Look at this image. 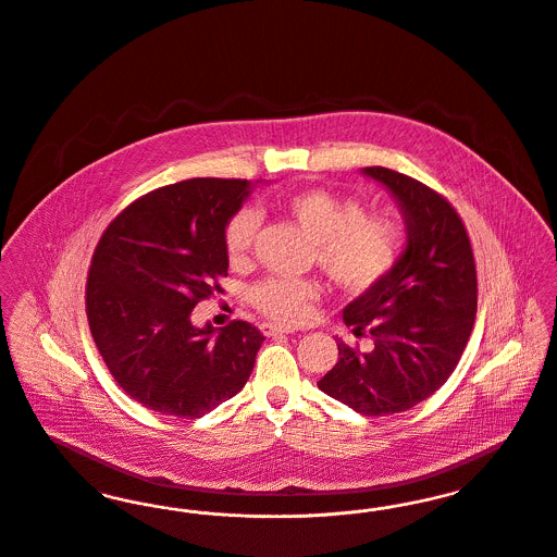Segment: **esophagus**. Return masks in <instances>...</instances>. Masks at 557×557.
Here are the masks:
<instances>
[{
  "instance_id": "1",
  "label": "esophagus",
  "mask_w": 557,
  "mask_h": 557,
  "mask_svg": "<svg viewBox=\"0 0 557 557\" xmlns=\"http://www.w3.org/2000/svg\"><path fill=\"white\" fill-rule=\"evenodd\" d=\"M262 333H264L265 337H274V335H289V333H293V329L274 324V322H264L262 324Z\"/></svg>"
}]
</instances>
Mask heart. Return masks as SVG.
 <instances>
[{"label": "heart", "instance_id": "heart-1", "mask_svg": "<svg viewBox=\"0 0 557 557\" xmlns=\"http://www.w3.org/2000/svg\"><path fill=\"white\" fill-rule=\"evenodd\" d=\"M283 207L293 222L314 240V262L333 287L346 293H367L383 283L396 268L405 228L385 211H367L358 199L329 190L306 188L293 193ZM260 218L243 207L224 226V251L233 265L249 258ZM319 287L310 278L268 276L249 292L251 304L272 321L297 324L306 321Z\"/></svg>", "mask_w": 557, "mask_h": 557}]
</instances>
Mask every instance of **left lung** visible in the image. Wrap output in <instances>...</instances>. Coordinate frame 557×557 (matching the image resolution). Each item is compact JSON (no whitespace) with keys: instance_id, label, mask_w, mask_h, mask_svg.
<instances>
[{"instance_id":"8db88e82","label":"left lung","mask_w":557,"mask_h":557,"mask_svg":"<svg viewBox=\"0 0 557 557\" xmlns=\"http://www.w3.org/2000/svg\"><path fill=\"white\" fill-rule=\"evenodd\" d=\"M398 199L407 249L389 276L344 310L360 351L337 342L324 394L367 417L403 412L430 398L455 371L478 310L475 260L463 220L444 195L387 168H364Z\"/></svg>"}]
</instances>
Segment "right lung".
I'll list each match as a JSON object with an SVG mask.
<instances>
[{
	"mask_svg": "<svg viewBox=\"0 0 557 557\" xmlns=\"http://www.w3.org/2000/svg\"><path fill=\"white\" fill-rule=\"evenodd\" d=\"M249 195L240 177H193L132 201L100 236L86 283L94 344L119 387L161 414L197 419L249 380L264 335L215 333L190 312L228 276L224 226Z\"/></svg>",
	"mask_w": 557,
	"mask_h": 557,
	"instance_id": "1",
	"label": "right lung"
}]
</instances>
